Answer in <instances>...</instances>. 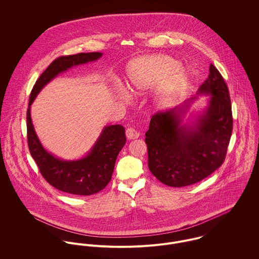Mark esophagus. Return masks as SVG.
Segmentation results:
<instances>
[{"mask_svg": "<svg viewBox=\"0 0 259 259\" xmlns=\"http://www.w3.org/2000/svg\"><path fill=\"white\" fill-rule=\"evenodd\" d=\"M125 135H126V138H127L128 140H136V139H138V138L140 137V133L137 132V131H136L135 128H133V127L127 128L126 132H125Z\"/></svg>", "mask_w": 259, "mask_h": 259, "instance_id": "1", "label": "esophagus"}]
</instances>
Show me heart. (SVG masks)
Listing matches in <instances>:
<instances>
[{"label": "heart", "instance_id": "1", "mask_svg": "<svg viewBox=\"0 0 259 259\" xmlns=\"http://www.w3.org/2000/svg\"><path fill=\"white\" fill-rule=\"evenodd\" d=\"M125 82L127 89L136 95H143L154 88L153 106L162 109L183 95L188 84V75L174 58L147 55L127 64ZM116 94L121 100L128 97L124 89H119Z\"/></svg>", "mask_w": 259, "mask_h": 259}]
</instances>
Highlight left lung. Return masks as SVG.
<instances>
[{"mask_svg":"<svg viewBox=\"0 0 259 259\" xmlns=\"http://www.w3.org/2000/svg\"><path fill=\"white\" fill-rule=\"evenodd\" d=\"M197 95H209L208 105L184 121L197 96L172 110L151 116L146 133L148 168L162 184L183 187L196 184L223 162L232 133L228 89L211 64Z\"/></svg>","mask_w":259,"mask_h":259,"instance_id":"obj_1","label":"left lung"}]
</instances>
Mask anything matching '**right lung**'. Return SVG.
I'll use <instances>...</instances> for the list:
<instances>
[{"instance_id":"1","label":"right lung","mask_w":259,"mask_h":259,"mask_svg":"<svg viewBox=\"0 0 259 259\" xmlns=\"http://www.w3.org/2000/svg\"><path fill=\"white\" fill-rule=\"evenodd\" d=\"M102 56V53H80L55 60L37 78L27 111L29 149L41 176L55 188L75 195L95 194L110 183L117 154L126 142L125 130L120 124L106 125L85 155L73 160L63 159L48 151L39 142L31 117V106L56 76L76 66L96 62Z\"/></svg>"}]
</instances>
